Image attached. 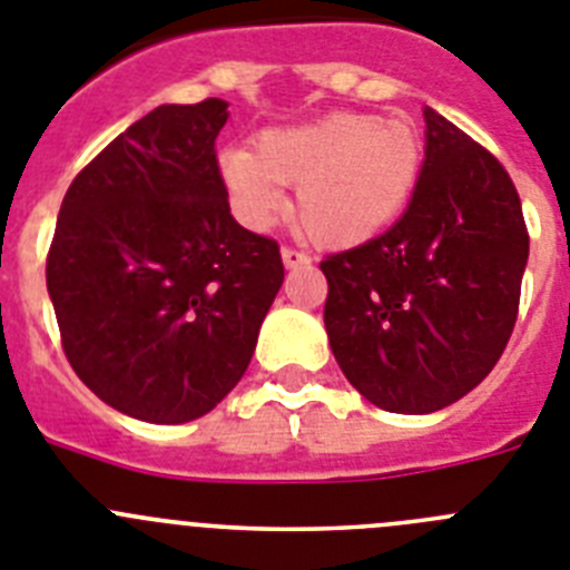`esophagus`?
<instances>
[{
  "label": "esophagus",
  "instance_id": "34e87169",
  "mask_svg": "<svg viewBox=\"0 0 570 570\" xmlns=\"http://www.w3.org/2000/svg\"><path fill=\"white\" fill-rule=\"evenodd\" d=\"M282 262H285V268H296V265H308L311 256L305 254V250L285 245V248H282Z\"/></svg>",
  "mask_w": 570,
  "mask_h": 570
}]
</instances>
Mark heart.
<instances>
[{"label": "heart", "mask_w": 570, "mask_h": 570, "mask_svg": "<svg viewBox=\"0 0 570 570\" xmlns=\"http://www.w3.org/2000/svg\"><path fill=\"white\" fill-rule=\"evenodd\" d=\"M425 163L414 122L336 110L314 122L262 130L254 154L225 150V190L242 223L265 228L282 208V185H296L294 219L308 239L356 245L411 203Z\"/></svg>", "instance_id": "heart-1"}]
</instances>
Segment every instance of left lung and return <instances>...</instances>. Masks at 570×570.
<instances>
[{"instance_id": "8db88e82", "label": "left lung", "mask_w": 570, "mask_h": 570, "mask_svg": "<svg viewBox=\"0 0 570 570\" xmlns=\"http://www.w3.org/2000/svg\"><path fill=\"white\" fill-rule=\"evenodd\" d=\"M425 163L385 234L320 262L347 382L382 411L431 414L480 385L520 314L528 228L502 163L425 108Z\"/></svg>"}]
</instances>
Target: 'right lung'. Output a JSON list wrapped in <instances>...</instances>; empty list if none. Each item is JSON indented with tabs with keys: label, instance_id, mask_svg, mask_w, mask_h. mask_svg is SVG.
Here are the masks:
<instances>
[{
	"label": "right lung",
	"instance_id": "add662e5",
	"mask_svg": "<svg viewBox=\"0 0 570 570\" xmlns=\"http://www.w3.org/2000/svg\"><path fill=\"white\" fill-rule=\"evenodd\" d=\"M228 102L159 105L70 183L48 250L62 351L110 407L205 416L254 356L285 279L279 245L230 216L216 136Z\"/></svg>",
	"mask_w": 570,
	"mask_h": 570
}]
</instances>
